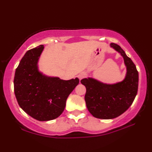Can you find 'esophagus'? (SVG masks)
<instances>
[{"instance_id": "esophagus-1", "label": "esophagus", "mask_w": 152, "mask_h": 152, "mask_svg": "<svg viewBox=\"0 0 152 152\" xmlns=\"http://www.w3.org/2000/svg\"><path fill=\"white\" fill-rule=\"evenodd\" d=\"M86 76V74L85 73H81V74H80L79 75H78V78L80 79V80H81V79H82L83 78H84V77Z\"/></svg>"}]
</instances>
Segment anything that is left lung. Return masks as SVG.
<instances>
[{
  "mask_svg": "<svg viewBox=\"0 0 152 152\" xmlns=\"http://www.w3.org/2000/svg\"><path fill=\"white\" fill-rule=\"evenodd\" d=\"M110 46L124 60L127 69L124 80L111 84L90 77L80 81L86 88L84 99L88 111L102 119H114L125 112L132 104L138 89L139 74L134 63L119 45L111 43Z\"/></svg>",
  "mask_w": 152,
  "mask_h": 152,
  "instance_id": "1",
  "label": "left lung"
}]
</instances>
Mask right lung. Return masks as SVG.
<instances>
[{"instance_id":"right-lung-1","label":"right lung","mask_w":152,"mask_h":152,"mask_svg":"<svg viewBox=\"0 0 152 152\" xmlns=\"http://www.w3.org/2000/svg\"><path fill=\"white\" fill-rule=\"evenodd\" d=\"M44 49L40 45L27 51L16 69L14 91L18 104L35 119L47 121L63 113L68 97L79 79L64 80L46 76L39 70L38 61Z\"/></svg>"}]
</instances>
